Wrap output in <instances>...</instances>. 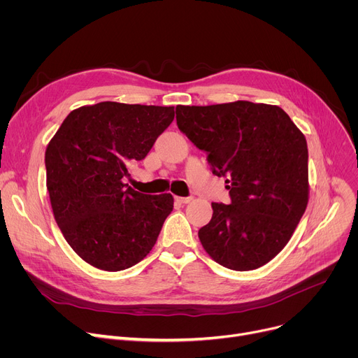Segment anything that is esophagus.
<instances>
[{"mask_svg": "<svg viewBox=\"0 0 358 358\" xmlns=\"http://www.w3.org/2000/svg\"><path fill=\"white\" fill-rule=\"evenodd\" d=\"M176 200L181 204H187V203H190L193 200V197H176Z\"/></svg>", "mask_w": 358, "mask_h": 358, "instance_id": "esophagus-1", "label": "esophagus"}]
</instances>
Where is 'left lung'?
Here are the masks:
<instances>
[{
  "instance_id": "1",
  "label": "left lung",
  "mask_w": 358,
  "mask_h": 358,
  "mask_svg": "<svg viewBox=\"0 0 358 358\" xmlns=\"http://www.w3.org/2000/svg\"><path fill=\"white\" fill-rule=\"evenodd\" d=\"M177 126L227 178L231 204L212 203L199 238L235 271L267 264L290 241L309 200L305 135L277 106L234 101L177 106Z\"/></svg>"
}]
</instances>
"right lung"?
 Segmentation results:
<instances>
[{
  "mask_svg": "<svg viewBox=\"0 0 358 358\" xmlns=\"http://www.w3.org/2000/svg\"><path fill=\"white\" fill-rule=\"evenodd\" d=\"M174 107L103 101L72 110L45 154L56 223L92 267L120 271L154 248L174 197L135 192L123 182L174 120Z\"/></svg>",
  "mask_w": 358,
  "mask_h": 358,
  "instance_id": "right-lung-1",
  "label": "right lung"
}]
</instances>
